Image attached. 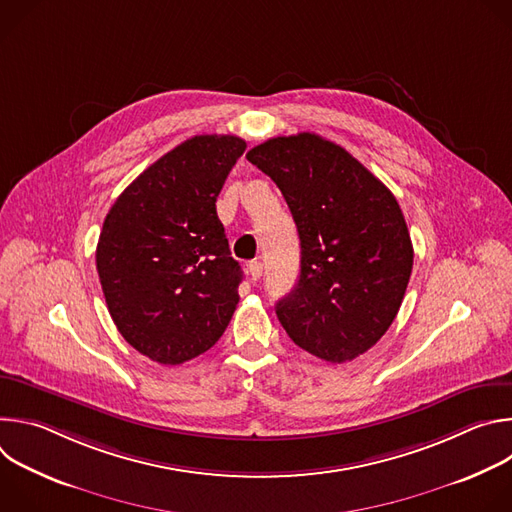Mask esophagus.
<instances>
[{"label":"esophagus","instance_id":"esophagus-1","mask_svg":"<svg viewBox=\"0 0 512 512\" xmlns=\"http://www.w3.org/2000/svg\"><path fill=\"white\" fill-rule=\"evenodd\" d=\"M247 269H249V275H251V279L253 281H257L261 275H263V263L261 261H249L247 263Z\"/></svg>","mask_w":512,"mask_h":512}]
</instances>
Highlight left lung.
Returning a JSON list of instances; mask_svg holds the SVG:
<instances>
[{"mask_svg": "<svg viewBox=\"0 0 512 512\" xmlns=\"http://www.w3.org/2000/svg\"><path fill=\"white\" fill-rule=\"evenodd\" d=\"M281 190L300 235V277L275 314L300 348L348 362L393 324L413 245L393 192L316 133L273 137L247 154Z\"/></svg>", "mask_w": 512, "mask_h": 512, "instance_id": "1", "label": "left lung"}]
</instances>
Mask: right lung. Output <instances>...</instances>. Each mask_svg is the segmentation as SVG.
Here are the masks:
<instances>
[{"label": "right lung", "mask_w": 512, "mask_h": 512, "mask_svg": "<svg viewBox=\"0 0 512 512\" xmlns=\"http://www.w3.org/2000/svg\"><path fill=\"white\" fill-rule=\"evenodd\" d=\"M237 135H194L143 170L115 200L97 243V271L121 336L160 364L206 352L239 304L216 196L243 156Z\"/></svg>", "instance_id": "obj_1"}]
</instances>
